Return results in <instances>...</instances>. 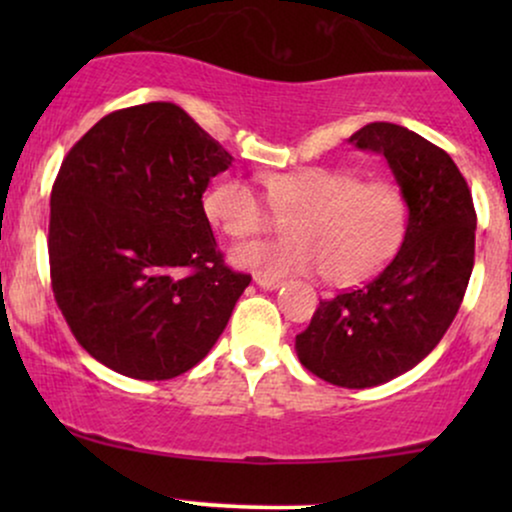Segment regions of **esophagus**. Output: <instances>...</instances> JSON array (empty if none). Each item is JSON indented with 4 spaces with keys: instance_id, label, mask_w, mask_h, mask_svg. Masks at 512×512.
I'll return each mask as SVG.
<instances>
[{
    "instance_id": "obj_1",
    "label": "esophagus",
    "mask_w": 512,
    "mask_h": 512,
    "mask_svg": "<svg viewBox=\"0 0 512 512\" xmlns=\"http://www.w3.org/2000/svg\"><path fill=\"white\" fill-rule=\"evenodd\" d=\"M255 284L260 286V289L274 291V289H279V286L284 284V281H281V279H269V276H255Z\"/></svg>"
}]
</instances>
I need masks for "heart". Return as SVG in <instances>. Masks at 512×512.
Here are the masks:
<instances>
[{"mask_svg":"<svg viewBox=\"0 0 512 512\" xmlns=\"http://www.w3.org/2000/svg\"><path fill=\"white\" fill-rule=\"evenodd\" d=\"M262 182L269 204L240 178L221 180L204 199L209 219L231 238L286 221L289 238L252 240L231 252L240 269L269 279L322 272L334 286H351L380 272L402 245L407 204L392 182L327 166L269 173Z\"/></svg>","mask_w":512,"mask_h":512,"instance_id":"obj_1","label":"heart"}]
</instances>
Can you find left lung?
I'll use <instances>...</instances> for the list:
<instances>
[{
  "instance_id": "left-lung-1",
  "label": "left lung",
  "mask_w": 512,
  "mask_h": 512,
  "mask_svg": "<svg viewBox=\"0 0 512 512\" xmlns=\"http://www.w3.org/2000/svg\"><path fill=\"white\" fill-rule=\"evenodd\" d=\"M349 144L387 158L407 231L375 279L320 301L296 354L317 378L363 390L407 373L448 332L472 276L477 211L455 161L411 129L370 122Z\"/></svg>"
}]
</instances>
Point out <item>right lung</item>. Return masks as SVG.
I'll return each mask as SVG.
<instances>
[{"mask_svg": "<svg viewBox=\"0 0 512 512\" xmlns=\"http://www.w3.org/2000/svg\"><path fill=\"white\" fill-rule=\"evenodd\" d=\"M233 156L175 103L98 120L50 197V279L69 330L137 380L195 368L226 330L250 274L223 264L202 195Z\"/></svg>", "mask_w": 512, "mask_h": 512, "instance_id": "right-lung-1", "label": "right lung"}]
</instances>
